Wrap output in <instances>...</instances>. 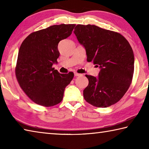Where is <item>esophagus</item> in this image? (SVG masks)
<instances>
[{"label":"esophagus","instance_id":"34e87169","mask_svg":"<svg viewBox=\"0 0 149 149\" xmlns=\"http://www.w3.org/2000/svg\"><path fill=\"white\" fill-rule=\"evenodd\" d=\"M81 74H78V73H77V72H74V75L75 76H80Z\"/></svg>","mask_w":149,"mask_h":149}]
</instances>
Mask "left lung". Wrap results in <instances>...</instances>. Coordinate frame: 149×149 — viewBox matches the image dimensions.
Here are the masks:
<instances>
[{
	"instance_id": "obj_1",
	"label": "left lung",
	"mask_w": 149,
	"mask_h": 149,
	"mask_svg": "<svg viewBox=\"0 0 149 149\" xmlns=\"http://www.w3.org/2000/svg\"><path fill=\"white\" fill-rule=\"evenodd\" d=\"M74 32L85 48L87 61L100 68L97 78L86 75L88 85L83 90L84 100L100 108L116 103L133 77L134 56L129 42L120 33L95 25L78 24Z\"/></svg>"
}]
</instances>
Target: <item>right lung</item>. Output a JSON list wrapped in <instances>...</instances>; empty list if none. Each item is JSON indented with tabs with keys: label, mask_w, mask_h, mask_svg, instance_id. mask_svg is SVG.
<instances>
[{
	"label": "right lung",
	"mask_w": 149,
	"mask_h": 149,
	"mask_svg": "<svg viewBox=\"0 0 149 149\" xmlns=\"http://www.w3.org/2000/svg\"><path fill=\"white\" fill-rule=\"evenodd\" d=\"M75 24L53 25L35 31L20 45L15 75L20 88L39 105L52 107L63 100L74 73L62 74L52 65L59 57L58 44L72 33Z\"/></svg>",
	"instance_id": "obj_1"
}]
</instances>
